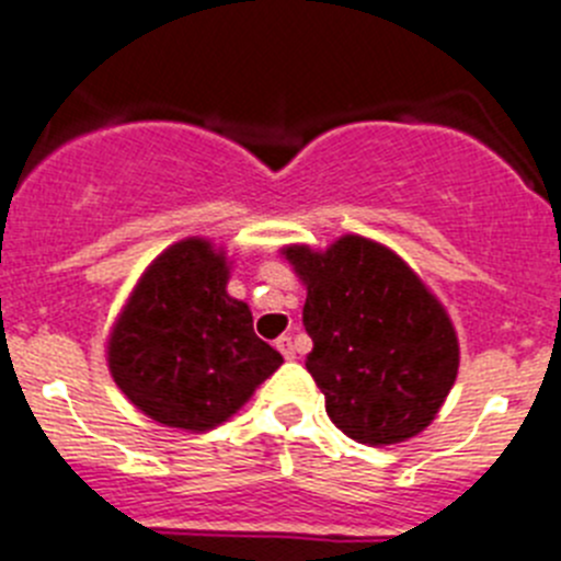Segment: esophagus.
Returning <instances> with one entry per match:
<instances>
[{
    "mask_svg": "<svg viewBox=\"0 0 561 561\" xmlns=\"http://www.w3.org/2000/svg\"><path fill=\"white\" fill-rule=\"evenodd\" d=\"M276 350L282 352V357H285V360H293V355H296V352H293V337L290 335H282L279 341H276Z\"/></svg>",
    "mask_w": 561,
    "mask_h": 561,
    "instance_id": "1",
    "label": "esophagus"
}]
</instances>
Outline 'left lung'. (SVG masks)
I'll list each match as a JSON object with an SVG mask.
<instances>
[{"mask_svg":"<svg viewBox=\"0 0 561 561\" xmlns=\"http://www.w3.org/2000/svg\"><path fill=\"white\" fill-rule=\"evenodd\" d=\"M307 285V371L327 413L360 444H397L433 422L458 375L444 307L393 251L346 234L318 254L285 251Z\"/></svg>","mask_w":561,"mask_h":561,"instance_id":"8db88e82","label":"left lung"}]
</instances>
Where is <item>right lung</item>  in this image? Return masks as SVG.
<instances>
[{
    "label": "right lung",
    "instance_id": "obj_1",
    "mask_svg": "<svg viewBox=\"0 0 561 561\" xmlns=\"http://www.w3.org/2000/svg\"><path fill=\"white\" fill-rule=\"evenodd\" d=\"M226 282V256L190 237L145 271L111 332V375L161 425L209 431L282 366Z\"/></svg>",
    "mask_w": 561,
    "mask_h": 561
}]
</instances>
